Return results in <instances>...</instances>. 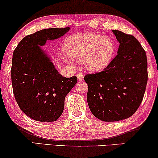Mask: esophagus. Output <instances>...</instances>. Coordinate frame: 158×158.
<instances>
[{
    "instance_id": "esophagus-1",
    "label": "esophagus",
    "mask_w": 158,
    "mask_h": 158,
    "mask_svg": "<svg viewBox=\"0 0 158 158\" xmlns=\"http://www.w3.org/2000/svg\"><path fill=\"white\" fill-rule=\"evenodd\" d=\"M77 79H79V81L83 80V79H84V75L81 73H79L77 74Z\"/></svg>"
}]
</instances>
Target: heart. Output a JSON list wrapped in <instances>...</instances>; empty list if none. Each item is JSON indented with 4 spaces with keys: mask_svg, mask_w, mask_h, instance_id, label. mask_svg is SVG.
<instances>
[{
    "mask_svg": "<svg viewBox=\"0 0 158 158\" xmlns=\"http://www.w3.org/2000/svg\"><path fill=\"white\" fill-rule=\"evenodd\" d=\"M64 50L73 60L82 62L91 72H100L110 64L114 56V45L108 36L93 32L77 33L64 42ZM66 60L72 61L69 58Z\"/></svg>",
    "mask_w": 158,
    "mask_h": 158,
    "instance_id": "obj_1",
    "label": "heart"
}]
</instances>
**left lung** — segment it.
<instances>
[{
  "label": "left lung",
  "instance_id": "left-lung-1",
  "mask_svg": "<svg viewBox=\"0 0 158 158\" xmlns=\"http://www.w3.org/2000/svg\"><path fill=\"white\" fill-rule=\"evenodd\" d=\"M119 42L117 55L100 73L87 74V100L91 113L105 122L133 115L142 102L148 80L147 58L133 35L112 30Z\"/></svg>",
  "mask_w": 158,
  "mask_h": 158
}]
</instances>
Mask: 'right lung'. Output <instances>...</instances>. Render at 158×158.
<instances>
[{
    "instance_id": "obj_1",
    "label": "right lung",
    "mask_w": 158,
    "mask_h": 158,
    "mask_svg": "<svg viewBox=\"0 0 158 158\" xmlns=\"http://www.w3.org/2000/svg\"><path fill=\"white\" fill-rule=\"evenodd\" d=\"M69 30L70 27L39 30L23 38L13 52L11 79L14 96L21 110L34 120H57L64 110L65 97L77 82L76 76L62 77L41 48Z\"/></svg>"
}]
</instances>
